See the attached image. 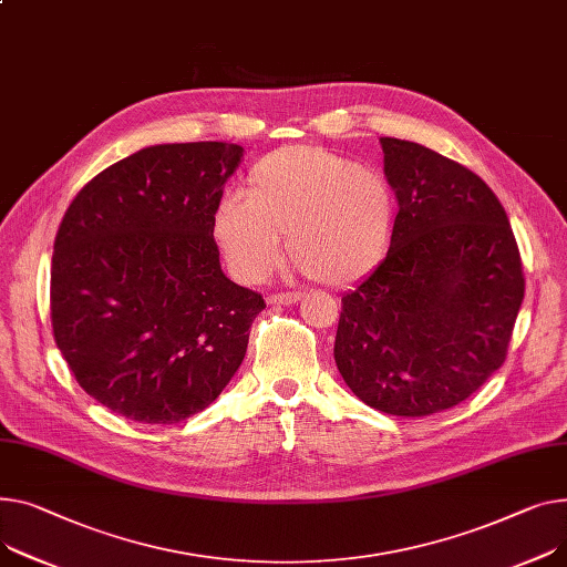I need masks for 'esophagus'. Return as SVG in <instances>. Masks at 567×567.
Returning <instances> with one entry per match:
<instances>
[{
	"label": "esophagus",
	"instance_id": "1",
	"mask_svg": "<svg viewBox=\"0 0 567 567\" xmlns=\"http://www.w3.org/2000/svg\"><path fill=\"white\" fill-rule=\"evenodd\" d=\"M300 300V293L298 291H287V293H271L267 298L269 306H293Z\"/></svg>",
	"mask_w": 567,
	"mask_h": 567
}]
</instances>
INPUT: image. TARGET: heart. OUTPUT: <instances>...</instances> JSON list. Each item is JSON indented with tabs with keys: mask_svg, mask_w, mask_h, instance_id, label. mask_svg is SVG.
<instances>
[{
	"mask_svg": "<svg viewBox=\"0 0 567 567\" xmlns=\"http://www.w3.org/2000/svg\"><path fill=\"white\" fill-rule=\"evenodd\" d=\"M394 196L373 168L317 145H287L252 164L241 194L218 200L212 235L244 282L267 278L287 233L293 267L323 285L347 287L383 259Z\"/></svg>",
	"mask_w": 567,
	"mask_h": 567,
	"instance_id": "1",
	"label": "heart"
}]
</instances>
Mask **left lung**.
<instances>
[{
	"label": "left lung",
	"mask_w": 567,
	"mask_h": 567,
	"mask_svg": "<svg viewBox=\"0 0 567 567\" xmlns=\"http://www.w3.org/2000/svg\"><path fill=\"white\" fill-rule=\"evenodd\" d=\"M399 214L388 257L342 296L334 362L367 405L426 417L472 396L506 360L524 298L497 196L435 150L381 138Z\"/></svg>",
	"instance_id": "8db88e82"
}]
</instances>
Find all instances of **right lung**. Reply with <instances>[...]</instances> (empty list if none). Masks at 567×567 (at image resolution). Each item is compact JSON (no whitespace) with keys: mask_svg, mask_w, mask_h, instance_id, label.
Here are the masks:
<instances>
[{"mask_svg":"<svg viewBox=\"0 0 567 567\" xmlns=\"http://www.w3.org/2000/svg\"><path fill=\"white\" fill-rule=\"evenodd\" d=\"M244 147L159 143L93 177L52 255V328L89 396L143 424L205 410L244 362L264 298L220 269L212 214Z\"/></svg>","mask_w":567,"mask_h":567,"instance_id":"obj_1","label":"right lung"}]
</instances>
